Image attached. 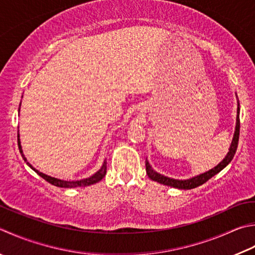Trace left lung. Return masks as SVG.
<instances>
[{"mask_svg": "<svg viewBox=\"0 0 255 255\" xmlns=\"http://www.w3.org/2000/svg\"><path fill=\"white\" fill-rule=\"evenodd\" d=\"M240 105L238 103V116H237V126H236V132H234V136H233V140L231 143V147L229 149V152L226 156V158L223 159V160L218 164L217 167H214L211 170H209L208 172H204L200 176H197L194 178L191 179H188V180H176V179H171V178H168V177H164L162 174L158 173L156 171H153L150 164L146 160V172L148 174V177L151 179L153 181H157L159 183H162V184H166V186H170L173 188H178V189H184V190H187V189H193V188H197L199 186H201L204 182H207L209 179H211L213 176H216L217 173L220 172L222 169L226 168L229 163L231 162V160L234 157V154H236L237 151V148H238V142H239V134H240V116H239V114H240Z\"/></svg>", "mask_w": 255, "mask_h": 255, "instance_id": "obj_1", "label": "left lung"}]
</instances>
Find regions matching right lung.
Returning a JSON list of instances; mask_svg holds the SVG:
<instances>
[{"mask_svg":"<svg viewBox=\"0 0 255 255\" xmlns=\"http://www.w3.org/2000/svg\"><path fill=\"white\" fill-rule=\"evenodd\" d=\"M21 106V105H19ZM17 144H18V149H19V152H21L22 157L24 159V161L26 162L29 167H31L33 170L36 172L37 174H39L43 179H45L47 182H49L51 184H53V186H56V187H59V188H76V187H87V186H91V184H94L96 183L98 181H101L102 179L105 177V174H106V170H107V167H106V161L104 162L103 167L99 169V170L93 174L92 177L89 178H86V179H83V180H78V181H65V180H59V179H56V178H53V177H49V176H46V174H44L42 172H39L38 170H36V169L33 168L31 164H29L26 160V158L24 157L23 154V150H22V147H21V141H19V134L17 133Z\"/></svg>","mask_w":255,"mask_h":255,"instance_id":"right-lung-1","label":"right lung"}]
</instances>
